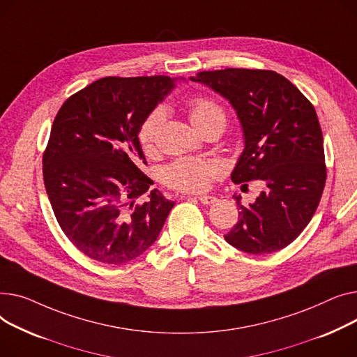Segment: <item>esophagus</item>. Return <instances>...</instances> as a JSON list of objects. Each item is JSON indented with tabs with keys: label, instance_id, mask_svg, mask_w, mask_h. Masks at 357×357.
Returning <instances> with one entry per match:
<instances>
[{
	"label": "esophagus",
	"instance_id": "34e87169",
	"mask_svg": "<svg viewBox=\"0 0 357 357\" xmlns=\"http://www.w3.org/2000/svg\"><path fill=\"white\" fill-rule=\"evenodd\" d=\"M199 199V202L200 203H203V204H213V203H216L218 202V199L216 197H213V196H199L197 197Z\"/></svg>",
	"mask_w": 357,
	"mask_h": 357
}]
</instances>
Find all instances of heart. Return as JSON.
I'll return each instance as SVG.
<instances>
[{
    "label": "heart",
    "instance_id": "b5f03b06",
    "mask_svg": "<svg viewBox=\"0 0 357 357\" xmlns=\"http://www.w3.org/2000/svg\"><path fill=\"white\" fill-rule=\"evenodd\" d=\"M167 111L161 105L154 107L141 121L137 138L145 153L154 150L157 134L165 119ZM188 115L195 127L204 132L211 128L225 130L227 116L222 105L212 98L196 96L188 102ZM223 174V167L211 158L181 157L160 170V180L164 185L185 193L206 192L212 183Z\"/></svg>",
    "mask_w": 357,
    "mask_h": 357
}]
</instances>
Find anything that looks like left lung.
<instances>
[{"instance_id": "8db88e82", "label": "left lung", "mask_w": 357, "mask_h": 357, "mask_svg": "<svg viewBox=\"0 0 357 357\" xmlns=\"http://www.w3.org/2000/svg\"><path fill=\"white\" fill-rule=\"evenodd\" d=\"M197 80L229 99L245 135V150L232 173L235 184L262 180L254 204L239 206L227 243L252 255L277 252L310 223L317 211L327 167L323 132L312 103L282 75L265 69L199 72Z\"/></svg>"}]
</instances>
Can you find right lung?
<instances>
[{"label":"right lung","mask_w":357,"mask_h":357,"mask_svg":"<svg viewBox=\"0 0 357 357\" xmlns=\"http://www.w3.org/2000/svg\"><path fill=\"white\" fill-rule=\"evenodd\" d=\"M173 88L170 76H108L60 107L43 153L46 192L63 234L82 254L127 264L157 239L173 206L158 190L135 200L153 180L137 131Z\"/></svg>","instance_id":"right-lung-1"}]
</instances>
